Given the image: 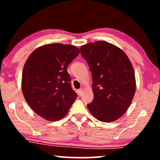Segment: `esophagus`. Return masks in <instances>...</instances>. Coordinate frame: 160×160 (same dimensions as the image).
<instances>
[{
	"label": "esophagus",
	"instance_id": "1",
	"mask_svg": "<svg viewBox=\"0 0 160 160\" xmlns=\"http://www.w3.org/2000/svg\"><path fill=\"white\" fill-rule=\"evenodd\" d=\"M78 95L79 96H82L83 95V89H80L78 91Z\"/></svg>",
	"mask_w": 160,
	"mask_h": 160
}]
</instances>
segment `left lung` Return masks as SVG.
<instances>
[{"mask_svg": "<svg viewBox=\"0 0 160 160\" xmlns=\"http://www.w3.org/2000/svg\"><path fill=\"white\" fill-rule=\"evenodd\" d=\"M80 50L92 76L94 98L87 108L99 121H115L126 112L134 97L132 65L121 49L106 41L87 43Z\"/></svg>", "mask_w": 160, "mask_h": 160, "instance_id": "obj_1", "label": "left lung"}]
</instances>
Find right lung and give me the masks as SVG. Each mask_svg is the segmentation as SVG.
<instances>
[{
	"label": "right lung",
	"mask_w": 160,
	"mask_h": 160,
	"mask_svg": "<svg viewBox=\"0 0 160 160\" xmlns=\"http://www.w3.org/2000/svg\"><path fill=\"white\" fill-rule=\"evenodd\" d=\"M79 52L73 45L52 43L36 49L25 62L23 95L30 108L48 121L64 117L77 98L67 68Z\"/></svg>",
	"instance_id": "1"
}]
</instances>
